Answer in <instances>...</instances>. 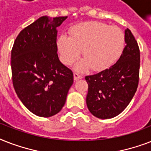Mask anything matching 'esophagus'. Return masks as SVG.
Masks as SVG:
<instances>
[{"instance_id": "obj_1", "label": "esophagus", "mask_w": 151, "mask_h": 151, "mask_svg": "<svg viewBox=\"0 0 151 151\" xmlns=\"http://www.w3.org/2000/svg\"><path fill=\"white\" fill-rule=\"evenodd\" d=\"M82 78V76L79 74L78 73H73V79L74 81H78V80H80Z\"/></svg>"}]
</instances>
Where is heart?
<instances>
[{
    "label": "heart",
    "instance_id": "1",
    "mask_svg": "<svg viewBox=\"0 0 151 151\" xmlns=\"http://www.w3.org/2000/svg\"><path fill=\"white\" fill-rule=\"evenodd\" d=\"M124 45V33L117 27L104 22H86L76 25L70 37H59L57 41L62 62L71 65L79 58L82 50L85 58L76 65L77 70H103L117 61Z\"/></svg>",
    "mask_w": 151,
    "mask_h": 151
}]
</instances>
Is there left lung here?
I'll return each instance as SVG.
<instances>
[{
	"instance_id": "left-lung-1",
	"label": "left lung",
	"mask_w": 151,
	"mask_h": 151,
	"mask_svg": "<svg viewBox=\"0 0 151 151\" xmlns=\"http://www.w3.org/2000/svg\"><path fill=\"white\" fill-rule=\"evenodd\" d=\"M126 45L117 63L93 75L86 76L88 85L86 103L95 117L112 118L127 107L139 84L140 53L130 29L124 30Z\"/></svg>"
}]
</instances>
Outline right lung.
I'll return each instance as SVG.
<instances>
[{
	"label": "right lung",
	"instance_id": "right-lung-1",
	"mask_svg": "<svg viewBox=\"0 0 151 151\" xmlns=\"http://www.w3.org/2000/svg\"><path fill=\"white\" fill-rule=\"evenodd\" d=\"M66 18L40 17L20 32L13 45V86L23 105L39 117L58 114L73 85V72L57 54V27Z\"/></svg>",
	"mask_w": 151,
	"mask_h": 151
}]
</instances>
